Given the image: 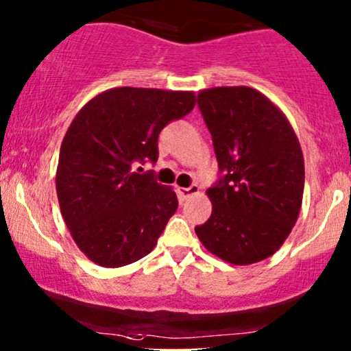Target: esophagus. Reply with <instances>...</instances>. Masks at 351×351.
<instances>
[{
	"instance_id": "obj_1",
	"label": "esophagus",
	"mask_w": 351,
	"mask_h": 351,
	"mask_svg": "<svg viewBox=\"0 0 351 351\" xmlns=\"http://www.w3.org/2000/svg\"><path fill=\"white\" fill-rule=\"evenodd\" d=\"M176 191H178L180 199H188L190 196L199 193V186L198 184H191V186H188V188H178Z\"/></svg>"
}]
</instances>
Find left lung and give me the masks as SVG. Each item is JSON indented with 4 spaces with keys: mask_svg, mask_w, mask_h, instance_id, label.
Instances as JSON below:
<instances>
[{
    "mask_svg": "<svg viewBox=\"0 0 351 351\" xmlns=\"http://www.w3.org/2000/svg\"><path fill=\"white\" fill-rule=\"evenodd\" d=\"M198 106L225 176L206 190L213 210L196 237L228 263H258L278 252L298 219L302 146L283 111L255 88H208Z\"/></svg>",
    "mask_w": 351,
    "mask_h": 351,
    "instance_id": "8db88e82",
    "label": "left lung"
}]
</instances>
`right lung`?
<instances>
[{
  "instance_id": "obj_1",
  "label": "right lung",
  "mask_w": 351,
  "mask_h": 351,
  "mask_svg": "<svg viewBox=\"0 0 351 351\" xmlns=\"http://www.w3.org/2000/svg\"><path fill=\"white\" fill-rule=\"evenodd\" d=\"M195 103L193 91L111 88L73 118L60 149L56 193L88 260L119 268L155 248L178 198L171 186L133 171V165L156 163L158 134Z\"/></svg>"
}]
</instances>
